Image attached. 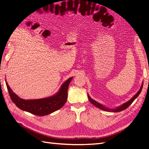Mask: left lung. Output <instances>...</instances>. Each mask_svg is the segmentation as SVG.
<instances>
[{
	"mask_svg": "<svg viewBox=\"0 0 149 149\" xmlns=\"http://www.w3.org/2000/svg\"><path fill=\"white\" fill-rule=\"evenodd\" d=\"M142 87H143V83H142V86H141V89H139V91L137 92V93L131 99V100H129L128 102L124 103V104H123V105L120 106V107H118V108H116V109H107V108H106V107H104L102 105L100 104V103H98V102H97L96 101H94L93 100H92V99L89 97V96L88 95V99H89V101L91 102V104H93L94 105V106H96L97 107L100 108V109L103 110V111H112V112H120V111H124V110H125V109H127V108L133 102V101L137 97V96L139 95V94L141 93V91H142Z\"/></svg>",
	"mask_w": 149,
	"mask_h": 149,
	"instance_id": "8db88e82",
	"label": "left lung"
}]
</instances>
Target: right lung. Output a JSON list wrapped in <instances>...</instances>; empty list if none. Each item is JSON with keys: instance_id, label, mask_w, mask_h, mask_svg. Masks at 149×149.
Wrapping results in <instances>:
<instances>
[{"instance_id": "1", "label": "right lung", "mask_w": 149, "mask_h": 149, "mask_svg": "<svg viewBox=\"0 0 149 149\" xmlns=\"http://www.w3.org/2000/svg\"><path fill=\"white\" fill-rule=\"evenodd\" d=\"M72 78L73 77L69 78L63 84L59 92L55 96L35 100H22L13 93L7 83L6 84L12 102L18 107L33 114L43 116L51 114L63 106L67 100L68 88Z\"/></svg>"}]
</instances>
